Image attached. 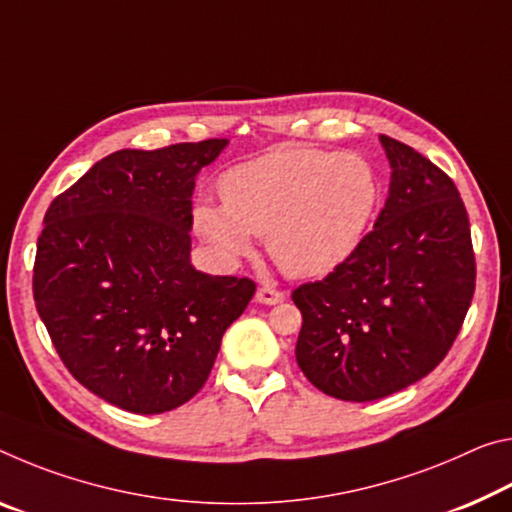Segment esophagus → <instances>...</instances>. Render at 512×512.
<instances>
[{
    "instance_id": "34e87169",
    "label": "esophagus",
    "mask_w": 512,
    "mask_h": 512,
    "mask_svg": "<svg viewBox=\"0 0 512 512\" xmlns=\"http://www.w3.org/2000/svg\"><path fill=\"white\" fill-rule=\"evenodd\" d=\"M255 300H257V303H262V305H278V303H282V300H285V294H282L280 289L264 285V287L257 289Z\"/></svg>"
}]
</instances>
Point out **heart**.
Wrapping results in <instances>:
<instances>
[{
	"label": "heart",
	"mask_w": 512,
	"mask_h": 512,
	"mask_svg": "<svg viewBox=\"0 0 512 512\" xmlns=\"http://www.w3.org/2000/svg\"><path fill=\"white\" fill-rule=\"evenodd\" d=\"M223 205L193 207V230L225 262L266 237L273 262L291 278H319L342 266L378 209L376 170L355 152L278 148L227 170Z\"/></svg>",
	"instance_id": "1"
}]
</instances>
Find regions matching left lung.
Listing matches in <instances>:
<instances>
[{
  "mask_svg": "<svg viewBox=\"0 0 512 512\" xmlns=\"http://www.w3.org/2000/svg\"><path fill=\"white\" fill-rule=\"evenodd\" d=\"M389 196L342 266L294 289L296 362L323 394L376 401L431 373L456 342L476 287L467 209L444 170L380 134Z\"/></svg>",
  "mask_w": 512,
  "mask_h": 512,
  "instance_id": "8db88e82",
  "label": "left lung"
}]
</instances>
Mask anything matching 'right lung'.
<instances>
[{
	"mask_svg": "<svg viewBox=\"0 0 512 512\" xmlns=\"http://www.w3.org/2000/svg\"><path fill=\"white\" fill-rule=\"evenodd\" d=\"M227 139L118 150L56 196L34 300L59 358L95 396L136 415L193 399L255 282L191 264V196Z\"/></svg>",
	"mask_w": 512,
	"mask_h": 512,
	"instance_id": "obj_1",
	"label": "right lung"
}]
</instances>
